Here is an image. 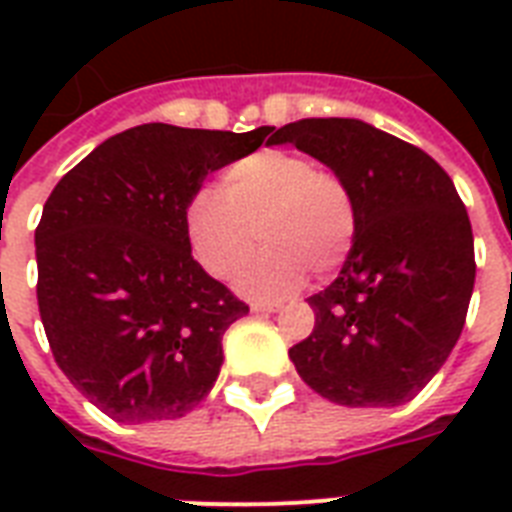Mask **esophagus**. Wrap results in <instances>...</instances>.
I'll use <instances>...</instances> for the list:
<instances>
[{"instance_id": "obj_1", "label": "esophagus", "mask_w": 512, "mask_h": 512, "mask_svg": "<svg viewBox=\"0 0 512 512\" xmlns=\"http://www.w3.org/2000/svg\"><path fill=\"white\" fill-rule=\"evenodd\" d=\"M279 308H281L279 303H260V300L249 305V311H252V313H276Z\"/></svg>"}]
</instances>
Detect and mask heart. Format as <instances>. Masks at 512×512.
<instances>
[{"label": "heart", "mask_w": 512, "mask_h": 512, "mask_svg": "<svg viewBox=\"0 0 512 512\" xmlns=\"http://www.w3.org/2000/svg\"><path fill=\"white\" fill-rule=\"evenodd\" d=\"M257 233L265 249L236 287L257 300H281L303 287L308 268L327 273L345 260L356 233L353 193L308 156L268 148L233 162L220 193L196 191L185 207L193 257L215 279L244 268Z\"/></svg>", "instance_id": "heart-1"}]
</instances>
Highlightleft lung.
Wrapping results in <instances>:
<instances>
[{
	"instance_id": "1",
	"label": "left lung",
	"mask_w": 512,
	"mask_h": 512,
	"mask_svg": "<svg viewBox=\"0 0 512 512\" xmlns=\"http://www.w3.org/2000/svg\"><path fill=\"white\" fill-rule=\"evenodd\" d=\"M268 143L327 164L356 204L340 276L308 297L316 327L289 348L297 374L342 406L412 401L460 340L476 281L470 217L452 177L361 119H300Z\"/></svg>"
}]
</instances>
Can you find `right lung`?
<instances>
[{
  "label": "right lung",
  "mask_w": 512,
  "mask_h": 512,
  "mask_svg": "<svg viewBox=\"0 0 512 512\" xmlns=\"http://www.w3.org/2000/svg\"><path fill=\"white\" fill-rule=\"evenodd\" d=\"M268 135L140 124L52 188L34 233L39 316L63 374L111 420H175L215 385L225 329L249 308L193 260L185 207Z\"/></svg>",
  "instance_id": "obj_1"
}]
</instances>
